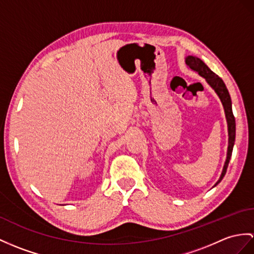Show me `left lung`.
<instances>
[{
  "instance_id": "left-lung-1",
  "label": "left lung",
  "mask_w": 254,
  "mask_h": 254,
  "mask_svg": "<svg viewBox=\"0 0 254 254\" xmlns=\"http://www.w3.org/2000/svg\"><path fill=\"white\" fill-rule=\"evenodd\" d=\"M185 64H187V65H189L190 69L197 72L200 76L206 78L207 83L211 86V87L214 89V91L216 92V95L219 96L220 100L222 104H223V108H224V112H225L226 121H227V128H228V147H227V157L223 167V171H222L219 181L215 183V185H218L226 174L227 166H228V163H230L234 143H235V135H236V123H235V117L232 110L231 96L223 82V79L219 77L214 72L210 70L202 60L195 57V56H188V57L185 58Z\"/></svg>"
}]
</instances>
